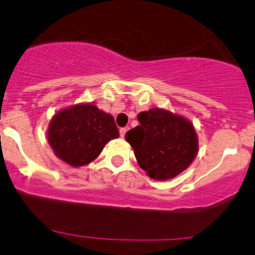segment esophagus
<instances>
[{
	"label": "esophagus",
	"instance_id": "obj_1",
	"mask_svg": "<svg viewBox=\"0 0 255 255\" xmlns=\"http://www.w3.org/2000/svg\"><path fill=\"white\" fill-rule=\"evenodd\" d=\"M126 133H127V128H120V135L122 136V138H125Z\"/></svg>",
	"mask_w": 255,
	"mask_h": 255
}]
</instances>
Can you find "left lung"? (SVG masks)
<instances>
[{"label": "left lung", "instance_id": "1", "mask_svg": "<svg viewBox=\"0 0 255 255\" xmlns=\"http://www.w3.org/2000/svg\"><path fill=\"white\" fill-rule=\"evenodd\" d=\"M138 121L140 125L126 133V140L150 178L167 181L191 165L198 154L191 121L157 107L140 112Z\"/></svg>", "mask_w": 255, "mask_h": 255}]
</instances>
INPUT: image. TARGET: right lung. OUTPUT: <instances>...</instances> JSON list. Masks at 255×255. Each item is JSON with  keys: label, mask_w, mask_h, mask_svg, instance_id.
I'll return each instance as SVG.
<instances>
[{"label": "right lung", "mask_w": 255, "mask_h": 255, "mask_svg": "<svg viewBox=\"0 0 255 255\" xmlns=\"http://www.w3.org/2000/svg\"><path fill=\"white\" fill-rule=\"evenodd\" d=\"M119 135L114 117L94 104H78L58 111L47 132L56 156L73 167L92 162Z\"/></svg>", "instance_id": "add662e5"}]
</instances>
